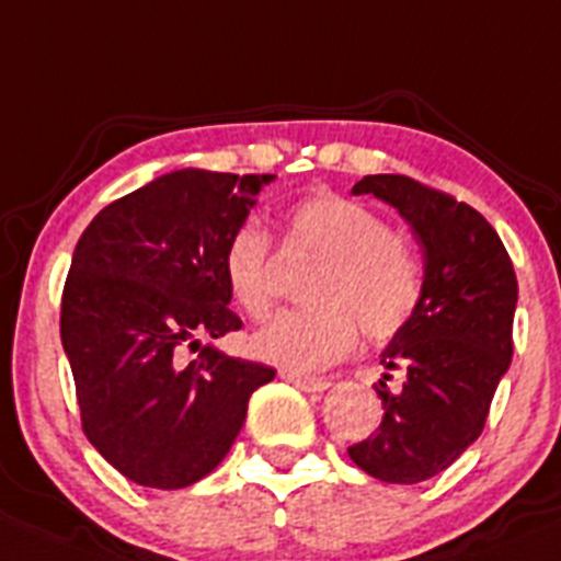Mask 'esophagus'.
<instances>
[{
	"label": "esophagus",
	"instance_id": "34e87169",
	"mask_svg": "<svg viewBox=\"0 0 561 561\" xmlns=\"http://www.w3.org/2000/svg\"><path fill=\"white\" fill-rule=\"evenodd\" d=\"M280 377H284L286 382H291V386L300 388V391H308V393H322L330 388V380H324V377H308V375H297V371H280Z\"/></svg>",
	"mask_w": 561,
	"mask_h": 561
}]
</instances>
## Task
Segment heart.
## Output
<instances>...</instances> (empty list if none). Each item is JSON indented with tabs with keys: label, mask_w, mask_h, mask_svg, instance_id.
Segmentation results:
<instances>
[{
	"label": "heart",
	"mask_w": 561,
	"mask_h": 561,
	"mask_svg": "<svg viewBox=\"0 0 561 561\" xmlns=\"http://www.w3.org/2000/svg\"><path fill=\"white\" fill-rule=\"evenodd\" d=\"M289 233L319 253L302 286L313 302L286 308L255 330L253 357L311 375L352 350L357 322L375 341L391 339L410 322L421 300L419 264L375 209L352 197L313 195L289 211ZM222 275L248 317L270 311V237L259 222H242L228 237Z\"/></svg>",
	"instance_id": "obj_1"
}]
</instances>
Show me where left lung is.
I'll return each mask as SVG.
<instances>
[{"instance_id": "1", "label": "left lung", "mask_w": 561, "mask_h": 561, "mask_svg": "<svg viewBox=\"0 0 561 561\" xmlns=\"http://www.w3.org/2000/svg\"><path fill=\"white\" fill-rule=\"evenodd\" d=\"M352 195H375L402 215L424 253V284L415 313L380 355L386 369L404 371L402 391L377 382L380 426L346 451L380 482L415 484L482 435L512 360L515 270L495 228L451 195L388 173L360 179Z\"/></svg>"}]
</instances>
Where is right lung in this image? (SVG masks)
Returning a JSON list of instances; mask_svg holds the SVG:
<instances>
[{"label": "right lung", "mask_w": 561, "mask_h": 561, "mask_svg": "<svg viewBox=\"0 0 561 561\" xmlns=\"http://www.w3.org/2000/svg\"><path fill=\"white\" fill-rule=\"evenodd\" d=\"M275 175L173 170L93 217L62 289L60 339L82 430L142 488L179 490L215 471L237 440L250 393L275 369L215 344L242 328L228 308L222 250Z\"/></svg>", "instance_id": "obj_1"}]
</instances>
